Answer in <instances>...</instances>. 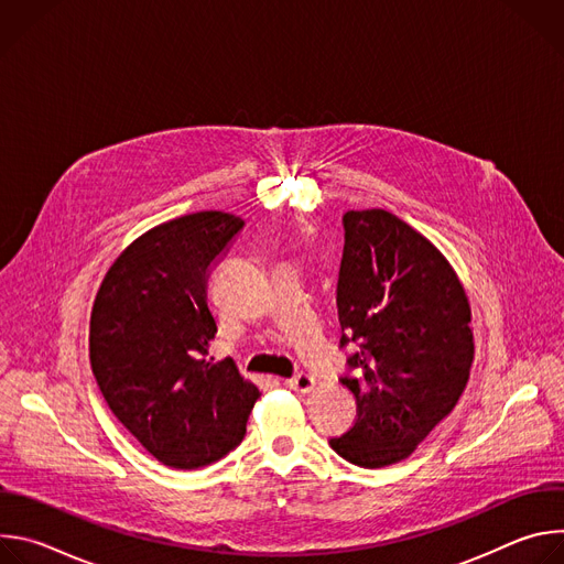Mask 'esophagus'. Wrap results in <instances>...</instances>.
I'll use <instances>...</instances> for the list:
<instances>
[{
	"label": "esophagus",
	"mask_w": 564,
	"mask_h": 564,
	"mask_svg": "<svg viewBox=\"0 0 564 564\" xmlns=\"http://www.w3.org/2000/svg\"><path fill=\"white\" fill-rule=\"evenodd\" d=\"M288 386L292 388V390H296V392H307V390H312L314 388V377L310 375V372H296L294 377H290L288 379Z\"/></svg>",
	"instance_id": "34e87169"
}]
</instances>
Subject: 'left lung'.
Returning a JSON list of instances; mask_svg holds the SVG:
<instances>
[{
  "mask_svg": "<svg viewBox=\"0 0 564 564\" xmlns=\"http://www.w3.org/2000/svg\"><path fill=\"white\" fill-rule=\"evenodd\" d=\"M337 283L341 383L357 420L333 437L337 455L361 468L406 459L455 409L473 364L468 296L426 236L386 209L344 214Z\"/></svg>",
  "mask_w": 564,
  "mask_h": 564,
  "instance_id": "left-lung-1",
  "label": "left lung"
}]
</instances>
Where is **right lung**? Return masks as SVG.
Listing matches in <instances>:
<instances>
[{
    "label": "right lung",
    "instance_id": "add662e5",
    "mask_svg": "<svg viewBox=\"0 0 564 564\" xmlns=\"http://www.w3.org/2000/svg\"><path fill=\"white\" fill-rule=\"evenodd\" d=\"M246 220L196 212L135 238L109 268L91 312L89 357L113 415L172 468H200L246 437L261 397L234 359L214 361L212 268Z\"/></svg>",
    "mask_w": 564,
    "mask_h": 564
}]
</instances>
